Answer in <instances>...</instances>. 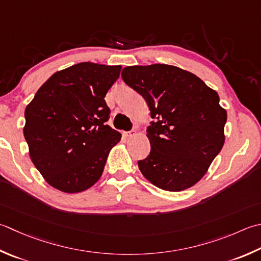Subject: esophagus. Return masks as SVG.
Instances as JSON below:
<instances>
[{
  "label": "esophagus",
  "mask_w": 261,
  "mask_h": 261,
  "mask_svg": "<svg viewBox=\"0 0 261 261\" xmlns=\"http://www.w3.org/2000/svg\"><path fill=\"white\" fill-rule=\"evenodd\" d=\"M124 137H126V138H131V137H135L136 135H137V132L135 131V130H132V131H127V132H124Z\"/></svg>",
  "instance_id": "34e87169"
}]
</instances>
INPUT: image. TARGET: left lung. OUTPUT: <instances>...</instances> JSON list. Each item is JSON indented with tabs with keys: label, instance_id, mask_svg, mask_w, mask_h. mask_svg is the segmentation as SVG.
<instances>
[{
	"label": "left lung",
	"instance_id": "left-lung-1",
	"mask_svg": "<svg viewBox=\"0 0 261 261\" xmlns=\"http://www.w3.org/2000/svg\"><path fill=\"white\" fill-rule=\"evenodd\" d=\"M122 79L144 97L155 119L146 135L150 155L138 162L142 175L166 191L195 186L225 142L227 113L216 90L168 64L126 66Z\"/></svg>",
	"mask_w": 261,
	"mask_h": 261
}]
</instances>
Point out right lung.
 Returning <instances> with one entry per match:
<instances>
[{"label":"right lung","instance_id":"right-lung-1","mask_svg":"<svg viewBox=\"0 0 261 261\" xmlns=\"http://www.w3.org/2000/svg\"><path fill=\"white\" fill-rule=\"evenodd\" d=\"M121 65L81 62L55 72L25 107L23 136L44 180L65 193L93 187L121 134L106 124Z\"/></svg>","mask_w":261,"mask_h":261}]
</instances>
